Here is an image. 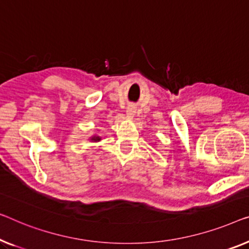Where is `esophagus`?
I'll list each match as a JSON object with an SVG mask.
<instances>
[{
	"mask_svg": "<svg viewBox=\"0 0 249 249\" xmlns=\"http://www.w3.org/2000/svg\"><path fill=\"white\" fill-rule=\"evenodd\" d=\"M126 115H127V117H129V118L134 117V115H135V107H133V106L127 107V109H126Z\"/></svg>",
	"mask_w": 249,
	"mask_h": 249,
	"instance_id": "1",
	"label": "esophagus"
}]
</instances>
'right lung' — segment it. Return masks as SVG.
Returning a JSON list of instances; mask_svg holds the SVG:
<instances>
[{
	"label": "right lung",
	"instance_id": "add662e5",
	"mask_svg": "<svg viewBox=\"0 0 249 249\" xmlns=\"http://www.w3.org/2000/svg\"><path fill=\"white\" fill-rule=\"evenodd\" d=\"M89 140H90V142H99V141L102 140V137L98 136L97 134H94L92 136L89 137Z\"/></svg>",
	"mask_w": 249,
	"mask_h": 249
}]
</instances>
